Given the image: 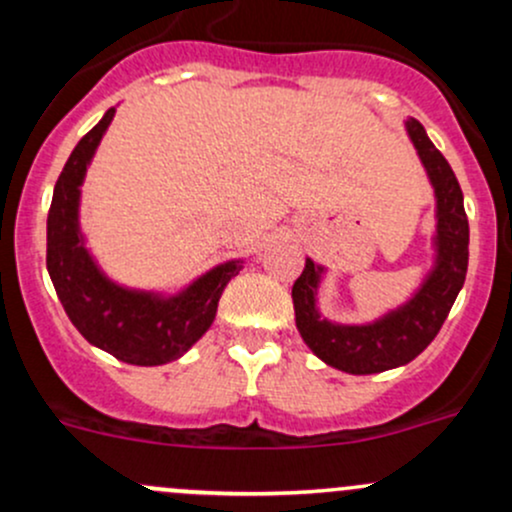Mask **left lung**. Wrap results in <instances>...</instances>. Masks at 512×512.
Here are the masks:
<instances>
[{
    "mask_svg": "<svg viewBox=\"0 0 512 512\" xmlns=\"http://www.w3.org/2000/svg\"><path fill=\"white\" fill-rule=\"evenodd\" d=\"M406 133L436 195L433 267L423 277L421 287L404 304L366 324H337L322 317L317 292L327 270L309 257L292 287L294 319L304 344L324 364L347 374H379L416 359L443 327L466 282L468 218L461 185L416 118L406 121Z\"/></svg>",
    "mask_w": 512,
    "mask_h": 512,
    "instance_id": "obj_1",
    "label": "left lung"
}]
</instances>
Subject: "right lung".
<instances>
[{
    "label": "right lung",
    "mask_w": 512,
    "mask_h": 512,
    "mask_svg": "<svg viewBox=\"0 0 512 512\" xmlns=\"http://www.w3.org/2000/svg\"><path fill=\"white\" fill-rule=\"evenodd\" d=\"M116 108L76 143L54 185L46 218V270L81 337L116 359L158 366L180 359L213 324L220 294L242 260L215 265L173 294L113 282L89 252L79 225L81 185Z\"/></svg>",
    "instance_id": "right-lung-1"
}]
</instances>
